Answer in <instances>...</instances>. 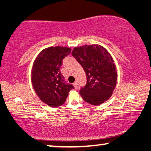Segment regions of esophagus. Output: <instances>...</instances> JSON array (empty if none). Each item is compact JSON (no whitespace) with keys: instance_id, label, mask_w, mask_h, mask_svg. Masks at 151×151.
I'll use <instances>...</instances> for the list:
<instances>
[{"instance_id":"obj_1","label":"esophagus","mask_w":151,"mask_h":151,"mask_svg":"<svg viewBox=\"0 0 151 151\" xmlns=\"http://www.w3.org/2000/svg\"><path fill=\"white\" fill-rule=\"evenodd\" d=\"M73 85H74V86H75V88H77V86H78V84H77V82H75V83H73Z\"/></svg>"}]
</instances>
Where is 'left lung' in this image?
Returning a JSON list of instances; mask_svg holds the SVG:
<instances>
[{
	"label": "left lung",
	"instance_id": "1",
	"mask_svg": "<svg viewBox=\"0 0 151 151\" xmlns=\"http://www.w3.org/2000/svg\"><path fill=\"white\" fill-rule=\"evenodd\" d=\"M72 55L83 66L86 84L80 90L85 101L93 105H100L111 96L117 80L116 66L106 48L99 45L75 47Z\"/></svg>",
	"mask_w": 151,
	"mask_h": 151
}]
</instances>
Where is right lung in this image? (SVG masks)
Returning <instances> with one entry per match:
<instances>
[{"label":"right lung","mask_w":151,"mask_h":151,"mask_svg":"<svg viewBox=\"0 0 151 151\" xmlns=\"http://www.w3.org/2000/svg\"><path fill=\"white\" fill-rule=\"evenodd\" d=\"M70 48L50 47L42 50L36 58L31 71V81L40 100L51 107L62 105L74 88L60 73L63 60L70 53Z\"/></svg>","instance_id":"obj_1"}]
</instances>
